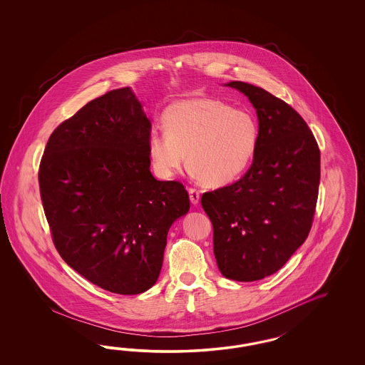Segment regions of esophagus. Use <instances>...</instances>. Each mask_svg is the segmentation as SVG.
Returning <instances> with one entry per match:
<instances>
[{"label": "esophagus", "mask_w": 365, "mask_h": 365, "mask_svg": "<svg viewBox=\"0 0 365 365\" xmlns=\"http://www.w3.org/2000/svg\"><path fill=\"white\" fill-rule=\"evenodd\" d=\"M188 195H190V200L192 205H198L199 198H200V191L197 188L190 187L188 188Z\"/></svg>", "instance_id": "esophagus-1"}]
</instances>
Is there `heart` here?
Returning a JSON list of instances; mask_svg holds the SVG:
<instances>
[{
	"mask_svg": "<svg viewBox=\"0 0 365 365\" xmlns=\"http://www.w3.org/2000/svg\"><path fill=\"white\" fill-rule=\"evenodd\" d=\"M165 133L148 138V156L158 177H174L185 165L207 186H223L250 165L259 124L250 110L212 98L178 100L163 112Z\"/></svg>",
	"mask_w": 365,
	"mask_h": 365,
	"instance_id": "1",
	"label": "heart"
}]
</instances>
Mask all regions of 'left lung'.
Instances as JSON below:
<instances>
[{"label": "left lung", "mask_w": 365, "mask_h": 365, "mask_svg": "<svg viewBox=\"0 0 365 365\" xmlns=\"http://www.w3.org/2000/svg\"><path fill=\"white\" fill-rule=\"evenodd\" d=\"M257 110L253 163L230 186L203 192L214 255L226 278L262 279L279 270L309 235L320 185V148L307 122L264 88L230 81Z\"/></svg>", "instance_id": "1"}]
</instances>
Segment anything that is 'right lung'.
I'll return each mask as SVG.
<instances>
[{"instance_id":"add662e5","label":"right lung","mask_w":365,"mask_h":365,"mask_svg":"<svg viewBox=\"0 0 365 365\" xmlns=\"http://www.w3.org/2000/svg\"><path fill=\"white\" fill-rule=\"evenodd\" d=\"M150 135L131 89H113L56 128L38 168L56 250L80 276L116 294L154 285L168 229L190 209L180 182L153 177Z\"/></svg>"}]
</instances>
